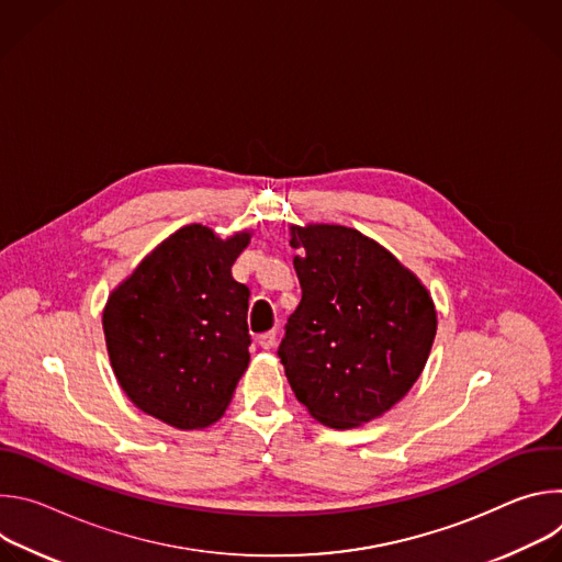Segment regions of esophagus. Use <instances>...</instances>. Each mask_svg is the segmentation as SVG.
I'll return each instance as SVG.
<instances>
[{"instance_id": "34e87169", "label": "esophagus", "mask_w": 562, "mask_h": 562, "mask_svg": "<svg viewBox=\"0 0 562 562\" xmlns=\"http://www.w3.org/2000/svg\"><path fill=\"white\" fill-rule=\"evenodd\" d=\"M276 342H278V334L276 331H267V334H262L260 338H258V345L262 347V349H273L276 347Z\"/></svg>"}]
</instances>
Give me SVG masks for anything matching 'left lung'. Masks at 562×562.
Wrapping results in <instances>:
<instances>
[{
    "label": "left lung",
    "mask_w": 562,
    "mask_h": 562,
    "mask_svg": "<svg viewBox=\"0 0 562 562\" xmlns=\"http://www.w3.org/2000/svg\"><path fill=\"white\" fill-rule=\"evenodd\" d=\"M291 247L302 300L278 349L286 380L317 423H371L420 378L436 304L416 273L356 228L293 224Z\"/></svg>",
    "instance_id": "obj_1"
}]
</instances>
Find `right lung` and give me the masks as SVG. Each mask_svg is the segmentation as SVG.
<instances>
[{
    "instance_id": "right-lung-1",
    "label": "right lung",
    "mask_w": 562,
    "mask_h": 562,
    "mask_svg": "<svg viewBox=\"0 0 562 562\" xmlns=\"http://www.w3.org/2000/svg\"><path fill=\"white\" fill-rule=\"evenodd\" d=\"M251 231L187 224L109 295L102 327L113 373L144 414L176 429L222 418L249 367V286L231 267Z\"/></svg>"
}]
</instances>
